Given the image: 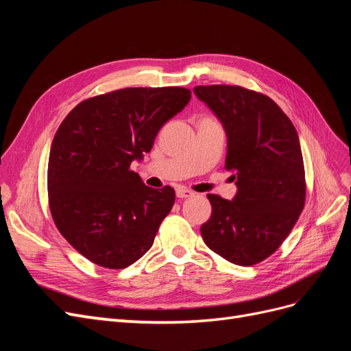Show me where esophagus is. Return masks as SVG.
Masks as SVG:
<instances>
[{"mask_svg":"<svg viewBox=\"0 0 351 351\" xmlns=\"http://www.w3.org/2000/svg\"><path fill=\"white\" fill-rule=\"evenodd\" d=\"M176 195H177V197H180V199H187V197H192L195 193L190 192L189 189L178 187V189L176 190Z\"/></svg>","mask_w":351,"mask_h":351,"instance_id":"34e87169","label":"esophagus"}]
</instances>
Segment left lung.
Segmentation results:
<instances>
[{"instance_id":"1","label":"left lung","mask_w":351,"mask_h":351,"mask_svg":"<svg viewBox=\"0 0 351 351\" xmlns=\"http://www.w3.org/2000/svg\"><path fill=\"white\" fill-rule=\"evenodd\" d=\"M196 98L227 134L226 168L236 180L231 200L208 195L210 218L200 227L206 246L240 267L277 250L304 206L299 136L282 110L262 93L230 84L196 86Z\"/></svg>"}]
</instances>
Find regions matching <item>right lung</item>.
Listing matches in <instances>:
<instances>
[{"label":"right lung","mask_w":351,"mask_h":351,"mask_svg":"<svg viewBox=\"0 0 351 351\" xmlns=\"http://www.w3.org/2000/svg\"><path fill=\"white\" fill-rule=\"evenodd\" d=\"M184 88H127L80 102L51 145L48 196L56 226L90 262L123 269L152 247L176 199L145 186L133 161L189 104Z\"/></svg>","instance_id":"1"}]
</instances>
